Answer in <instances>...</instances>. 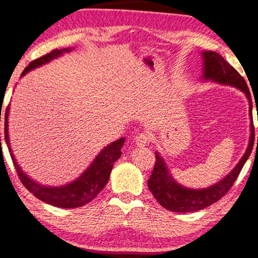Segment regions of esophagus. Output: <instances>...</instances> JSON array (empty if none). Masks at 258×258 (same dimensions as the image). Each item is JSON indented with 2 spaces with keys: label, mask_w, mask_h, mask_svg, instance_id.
<instances>
[{
  "label": "esophagus",
  "mask_w": 258,
  "mask_h": 258,
  "mask_svg": "<svg viewBox=\"0 0 258 258\" xmlns=\"http://www.w3.org/2000/svg\"><path fill=\"white\" fill-rule=\"evenodd\" d=\"M135 142L138 147H146L151 142V136L148 134H138L135 137Z\"/></svg>",
  "instance_id": "34e87169"
}]
</instances>
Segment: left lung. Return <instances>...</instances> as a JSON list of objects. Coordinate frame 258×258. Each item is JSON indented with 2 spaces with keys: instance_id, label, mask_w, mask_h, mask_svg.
Here are the masks:
<instances>
[{
  "instance_id": "8db88e82",
  "label": "left lung",
  "mask_w": 258,
  "mask_h": 258,
  "mask_svg": "<svg viewBox=\"0 0 258 258\" xmlns=\"http://www.w3.org/2000/svg\"><path fill=\"white\" fill-rule=\"evenodd\" d=\"M203 79L205 81H212L219 84H226L240 89L245 93L246 98L250 103V118H251V134L250 142L246 149L245 154L240 159L236 166L229 172L228 175L216 185L211 187L194 189L183 187L179 185L171 174L169 172L165 165V161L160 157L158 152H155V164L153 172L148 180V187L154 196L155 200L159 202L160 206L171 212L177 213H187V212L201 211L203 208H207L217 201H219L223 196H225L226 192L234 185L235 180L239 176L242 166L245 165L246 160L250 157L252 152V147L254 142V127L252 122V100H251L250 90L246 84L244 77L240 76V73L234 69L231 64H229L219 53L214 51H203ZM258 120V118H257ZM258 146V137H257Z\"/></svg>"
}]
</instances>
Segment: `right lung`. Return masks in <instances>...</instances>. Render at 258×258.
<instances>
[{
	"label": "right lung",
	"mask_w": 258,
	"mask_h": 258,
	"mask_svg": "<svg viewBox=\"0 0 258 258\" xmlns=\"http://www.w3.org/2000/svg\"><path fill=\"white\" fill-rule=\"evenodd\" d=\"M72 51L71 47L69 49H61V50H53L50 53L41 56V57L36 58L30 62L25 70L22 73V76L27 75L29 71H32L36 67H40L42 64L47 63L51 60L56 57H60L64 52H70ZM8 112H10V106L6 109L5 115V140L7 143L8 151H10L11 158L16 168L17 174H18L19 179L22 183L25 186V188L35 196L42 202L47 203V205L55 206V207L60 208H77L82 206L87 205L90 201L94 200L97 195L101 191L109 181L110 172H111L114 163L118 158L121 157V148H122L124 143V138L115 141V142L110 143L106 146L99 154L97 155L93 163L90 164L89 168L87 169L78 179H76L72 182L67 183L64 186H56V187H50V186H44L38 183L36 181L30 179L25 172L21 169V166L17 163L16 158H14L12 149L10 146V137H8ZM1 121V118H0ZM1 143V137H0Z\"/></svg>",
	"instance_id": "1"
}]
</instances>
